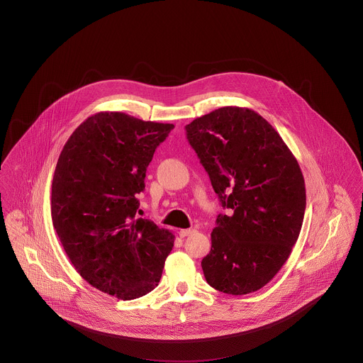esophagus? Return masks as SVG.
<instances>
[{
  "instance_id": "34e87169",
  "label": "esophagus",
  "mask_w": 363,
  "mask_h": 363,
  "mask_svg": "<svg viewBox=\"0 0 363 363\" xmlns=\"http://www.w3.org/2000/svg\"><path fill=\"white\" fill-rule=\"evenodd\" d=\"M196 230L195 228H182V230H179V237H186V235H191L192 233H195Z\"/></svg>"
}]
</instances>
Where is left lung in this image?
<instances>
[{
  "label": "left lung",
  "instance_id": "1",
  "mask_svg": "<svg viewBox=\"0 0 363 363\" xmlns=\"http://www.w3.org/2000/svg\"><path fill=\"white\" fill-rule=\"evenodd\" d=\"M185 129L223 208L233 211L218 216L202 259L205 278L227 294L261 289L288 261L301 230L300 165L272 125L248 108H218Z\"/></svg>",
  "mask_w": 363,
  "mask_h": 363
}]
</instances>
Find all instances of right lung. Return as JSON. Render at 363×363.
<instances>
[{"label": "right lung", "instance_id": "obj_1", "mask_svg": "<svg viewBox=\"0 0 363 363\" xmlns=\"http://www.w3.org/2000/svg\"><path fill=\"white\" fill-rule=\"evenodd\" d=\"M171 123L122 112L85 119L63 147L52 182V220L75 271L122 300L154 289L175 235L138 218L136 195Z\"/></svg>", "mask_w": 363, "mask_h": 363}]
</instances>
